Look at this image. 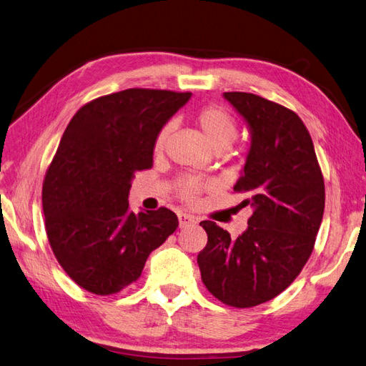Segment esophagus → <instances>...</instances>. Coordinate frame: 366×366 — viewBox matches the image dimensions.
I'll use <instances>...</instances> for the list:
<instances>
[{
    "label": "esophagus",
    "mask_w": 366,
    "mask_h": 366,
    "mask_svg": "<svg viewBox=\"0 0 366 366\" xmlns=\"http://www.w3.org/2000/svg\"><path fill=\"white\" fill-rule=\"evenodd\" d=\"M196 222H197V219L191 214H186V213L178 214V224H180V229H183V227H188L191 224H196Z\"/></svg>",
    "instance_id": "obj_1"
}]
</instances>
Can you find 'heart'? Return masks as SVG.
<instances>
[{"label":"heart","mask_w":366,"mask_h":366,"mask_svg":"<svg viewBox=\"0 0 366 366\" xmlns=\"http://www.w3.org/2000/svg\"><path fill=\"white\" fill-rule=\"evenodd\" d=\"M192 122L204 134L207 142L213 147L216 152H224L230 149V145L238 137V124L229 111L217 104H207L202 107L192 114ZM172 125L166 124L161 127L159 132L153 141V153H161L166 147L167 137L170 134ZM177 194L182 200L188 202V204H196L199 196L204 189H207V184L194 178H182L177 182Z\"/></svg>","instance_id":"b5f03b06"}]
</instances>
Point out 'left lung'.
<instances>
[{"mask_svg": "<svg viewBox=\"0 0 366 366\" xmlns=\"http://www.w3.org/2000/svg\"><path fill=\"white\" fill-rule=\"evenodd\" d=\"M252 132L249 155L233 186L250 207L237 239L202 221L208 242L197 255L202 282L222 304L250 308L279 296L310 258L326 191L313 141L295 111L249 92H225Z\"/></svg>", "mask_w": 366, "mask_h": 366, "instance_id": "obj_1", "label": "left lung"}]
</instances>
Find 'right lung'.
Here are the masks:
<instances>
[{"instance_id":"obj_1","label":"right lung","mask_w":366,"mask_h":366,"mask_svg":"<svg viewBox=\"0 0 366 366\" xmlns=\"http://www.w3.org/2000/svg\"><path fill=\"white\" fill-rule=\"evenodd\" d=\"M191 92L127 89L81 107L46 169L42 204L53 254L69 277L97 296L141 277L152 250L178 227L161 207L129 213L132 178L153 166V141Z\"/></svg>"}]
</instances>
